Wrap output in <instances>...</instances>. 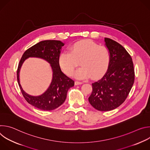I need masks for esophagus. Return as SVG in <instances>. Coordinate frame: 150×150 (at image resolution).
<instances>
[{
  "instance_id": "esophagus-1",
  "label": "esophagus",
  "mask_w": 150,
  "mask_h": 150,
  "mask_svg": "<svg viewBox=\"0 0 150 150\" xmlns=\"http://www.w3.org/2000/svg\"><path fill=\"white\" fill-rule=\"evenodd\" d=\"M82 82H80V81H76L75 82V84L76 85H80V84H82Z\"/></svg>"
}]
</instances>
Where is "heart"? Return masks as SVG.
<instances>
[{"label":"heart","mask_w":150,"mask_h":150,"mask_svg":"<svg viewBox=\"0 0 150 150\" xmlns=\"http://www.w3.org/2000/svg\"><path fill=\"white\" fill-rule=\"evenodd\" d=\"M110 60L108 48L91 40L75 42L69 47V53L63 52L59 58L60 68L68 75H72L79 65L81 67L75 73L78 79L91 75L93 78L101 76L108 69Z\"/></svg>","instance_id":"b5f03b06"}]
</instances>
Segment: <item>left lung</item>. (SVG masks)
Returning a JSON list of instances; mask_svg holds the SVG:
<instances>
[{
	"mask_svg": "<svg viewBox=\"0 0 150 150\" xmlns=\"http://www.w3.org/2000/svg\"><path fill=\"white\" fill-rule=\"evenodd\" d=\"M104 41L110 54L108 69L92 83L88 101L99 111H110L125 101L134 83L135 72L132 57L126 49L110 38H105Z\"/></svg>",
	"mask_w": 150,
	"mask_h": 150,
	"instance_id": "obj_1",
	"label": "left lung"
}]
</instances>
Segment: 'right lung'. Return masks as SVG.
I'll list each match as a JSON object with an SVG mask.
<instances>
[{
	"label": "right lung",
	"mask_w": 150,
	"mask_h": 150,
	"mask_svg": "<svg viewBox=\"0 0 150 150\" xmlns=\"http://www.w3.org/2000/svg\"><path fill=\"white\" fill-rule=\"evenodd\" d=\"M64 43L59 40L41 41L27 49L23 54L17 69L19 87L26 101L35 108L46 111L53 110L65 102L68 90L74 86V81L64 74L59 66V58ZM29 57H38L51 64L53 71L52 82L48 89L38 96H33L25 93L19 82V72L23 62Z\"/></svg>",
	"instance_id": "right-lung-1"
}]
</instances>
